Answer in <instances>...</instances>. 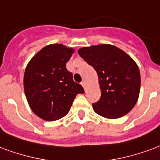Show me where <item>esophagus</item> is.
Listing matches in <instances>:
<instances>
[{"instance_id": "obj_1", "label": "esophagus", "mask_w": 160, "mask_h": 160, "mask_svg": "<svg viewBox=\"0 0 160 160\" xmlns=\"http://www.w3.org/2000/svg\"><path fill=\"white\" fill-rule=\"evenodd\" d=\"M81 84H82V86L83 87V88H86V82H85V81H82V82H81Z\"/></svg>"}]
</instances>
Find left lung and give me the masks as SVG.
<instances>
[{"label":"left lung","instance_id":"left-lung-1","mask_svg":"<svg viewBox=\"0 0 160 160\" xmlns=\"http://www.w3.org/2000/svg\"><path fill=\"white\" fill-rule=\"evenodd\" d=\"M79 55L97 72L101 90L93 109L107 118L123 117L138 100L141 87L140 71L136 62L117 47L102 44L82 48Z\"/></svg>","mask_w":160,"mask_h":160}]
</instances>
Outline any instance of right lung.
I'll list each match as a JSON object with an SVG mask.
<instances>
[{
	"label": "right lung",
	"mask_w": 160,
	"mask_h": 160,
	"mask_svg": "<svg viewBox=\"0 0 160 160\" xmlns=\"http://www.w3.org/2000/svg\"><path fill=\"white\" fill-rule=\"evenodd\" d=\"M73 52L62 44L48 45L34 56L25 69V96L34 113L42 119L54 121L66 116L76 95L84 93L66 69Z\"/></svg>",
	"instance_id": "1"
}]
</instances>
